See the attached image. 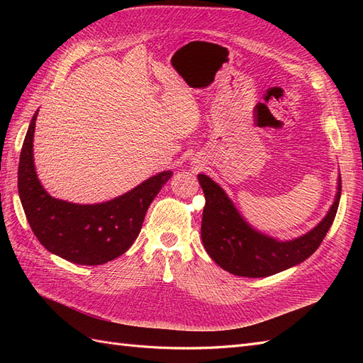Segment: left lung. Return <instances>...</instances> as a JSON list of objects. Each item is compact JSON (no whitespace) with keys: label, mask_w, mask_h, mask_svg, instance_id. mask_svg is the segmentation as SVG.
Returning a JSON list of instances; mask_svg holds the SVG:
<instances>
[{"label":"left lung","mask_w":363,"mask_h":363,"mask_svg":"<svg viewBox=\"0 0 363 363\" xmlns=\"http://www.w3.org/2000/svg\"><path fill=\"white\" fill-rule=\"evenodd\" d=\"M199 180L206 196L201 239L207 255L235 276L268 277L312 256L332 227L340 200V179L330 211L309 233L280 242L251 228L225 192L204 174Z\"/></svg>","instance_id":"obj_1"}]
</instances>
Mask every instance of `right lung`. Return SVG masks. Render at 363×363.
<instances>
[{
    "label": "right lung",
    "mask_w": 363,
    "mask_h": 363,
    "mask_svg": "<svg viewBox=\"0 0 363 363\" xmlns=\"http://www.w3.org/2000/svg\"><path fill=\"white\" fill-rule=\"evenodd\" d=\"M33 115L21 150L18 192L27 221L39 242L52 255L77 265H103L133 245L151 201L172 171L160 172L135 189L101 204H72L52 199L42 188L33 163Z\"/></svg>",
    "instance_id": "right-lung-1"
}]
</instances>
